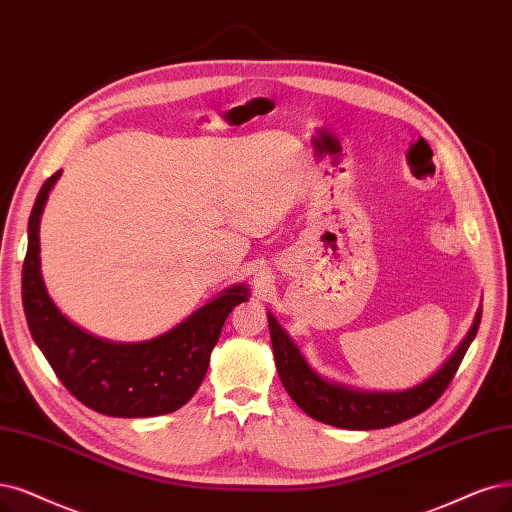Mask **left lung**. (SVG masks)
I'll return each instance as SVG.
<instances>
[{
  "mask_svg": "<svg viewBox=\"0 0 512 512\" xmlns=\"http://www.w3.org/2000/svg\"><path fill=\"white\" fill-rule=\"evenodd\" d=\"M270 337L274 348V361L280 375V382L289 392L291 399L304 409L310 418L346 428V430H375L405 422L413 415L426 411L432 403H437L449 382L456 375L468 346L475 339L481 323V308L472 320V327L460 342L443 367L432 373L422 384L396 390V392H371L348 388L320 377L293 344L287 331L278 325V320L268 314Z\"/></svg>",
  "mask_w": 512,
  "mask_h": 512,
  "instance_id": "obj_1",
  "label": "left lung"
}]
</instances>
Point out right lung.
<instances>
[{
  "label": "right lung",
  "mask_w": 512,
  "mask_h": 512,
  "mask_svg": "<svg viewBox=\"0 0 512 512\" xmlns=\"http://www.w3.org/2000/svg\"><path fill=\"white\" fill-rule=\"evenodd\" d=\"M61 173L42 185L29 217L23 308L33 342L56 377L86 407L111 418L173 413L200 388L225 318L249 299V289L227 287L183 323L147 342H107L73 325L54 306L40 272V217Z\"/></svg>",
  "instance_id": "1"
}]
</instances>
